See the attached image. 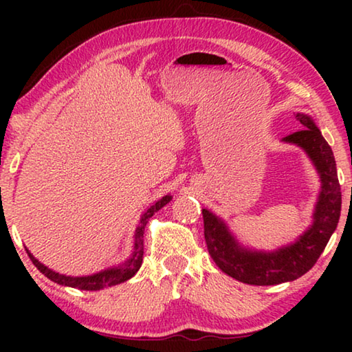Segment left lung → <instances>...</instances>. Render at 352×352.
Here are the masks:
<instances>
[{"mask_svg":"<svg viewBox=\"0 0 352 352\" xmlns=\"http://www.w3.org/2000/svg\"><path fill=\"white\" fill-rule=\"evenodd\" d=\"M295 118L302 129L287 135L284 141L305 148L321 177V192L311 228L290 247L275 253L250 252L237 245L222 220L208 210L201 211L205 241L212 261L226 275L245 284L275 285L305 275L323 253L340 219L342 189L332 148L311 118L301 113Z\"/></svg>","mask_w":352,"mask_h":352,"instance_id":"1","label":"left lung"}]
</instances>
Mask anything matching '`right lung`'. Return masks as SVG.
I'll list each match as a JSON object with an SVG mask.
<instances>
[{
  "label": "right lung",
  "mask_w": 352,
  "mask_h": 352,
  "mask_svg": "<svg viewBox=\"0 0 352 352\" xmlns=\"http://www.w3.org/2000/svg\"><path fill=\"white\" fill-rule=\"evenodd\" d=\"M170 199H172L170 195H166V197L158 200L153 206L148 208V210L144 212V216L141 217L140 225H138V228H136V233H135V252L132 254V258H130L122 267L104 270V272L96 273V275H91V276L73 278V276H65V275H60V273L50 270L43 264H40V262L35 259L29 252H28V256L31 258L32 264L37 267V269L43 273L46 278H50L51 281H54L57 284L68 285V287H74V289H80V290H99L104 287H110V285H116L119 283H124V281H127L129 278H132L141 267L142 254H144V228H146L147 220L151 219L153 214L160 210V208H163L166 204H169Z\"/></svg>",
  "instance_id": "1"
}]
</instances>
